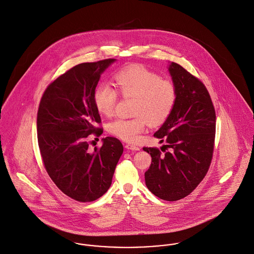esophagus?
Returning a JSON list of instances; mask_svg holds the SVG:
<instances>
[{
  "label": "esophagus",
  "instance_id": "obj_1",
  "mask_svg": "<svg viewBox=\"0 0 254 254\" xmlns=\"http://www.w3.org/2000/svg\"><path fill=\"white\" fill-rule=\"evenodd\" d=\"M125 148L128 149V150H131V151H139L140 150L139 147H137L135 145H132V144H126Z\"/></svg>",
  "mask_w": 254,
  "mask_h": 254
}]
</instances>
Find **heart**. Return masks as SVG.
<instances>
[{
	"mask_svg": "<svg viewBox=\"0 0 254 254\" xmlns=\"http://www.w3.org/2000/svg\"><path fill=\"white\" fill-rule=\"evenodd\" d=\"M119 93L123 97H135L134 118H117L108 124L112 135L126 141L136 142L144 132L148 120L153 125L165 122L171 114L176 98V87L172 82L145 66L130 65L114 76ZM118 99V92L108 84H100L94 89L93 100L97 111L111 116Z\"/></svg>",
	"mask_w": 254,
	"mask_h": 254,
	"instance_id": "b5f03b06",
	"label": "heart"
}]
</instances>
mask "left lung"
I'll list each match as a JSON object with an SVG mask.
<instances>
[{
  "label": "left lung",
  "mask_w": 254,
  "mask_h": 254,
  "mask_svg": "<svg viewBox=\"0 0 254 254\" xmlns=\"http://www.w3.org/2000/svg\"><path fill=\"white\" fill-rule=\"evenodd\" d=\"M177 98L163 126L154 134L161 149L145 147L152 164L145 172L148 189L166 201L189 195L210 168L215 143L216 112L205 85L180 65L169 67ZM169 149V151H166Z\"/></svg>",
  "instance_id": "left-lung-1"
}]
</instances>
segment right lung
I'll return each instance as SVG.
<instances>
[{"mask_svg": "<svg viewBox=\"0 0 254 254\" xmlns=\"http://www.w3.org/2000/svg\"><path fill=\"white\" fill-rule=\"evenodd\" d=\"M115 59L79 64L45 89L37 111V139L45 169L70 198L91 202L110 187L123 145L114 137L88 150V138L103 129L93 100L100 75Z\"/></svg>", "mask_w": 254, "mask_h": 254, "instance_id": "add662e5", "label": "right lung"}]
</instances>
